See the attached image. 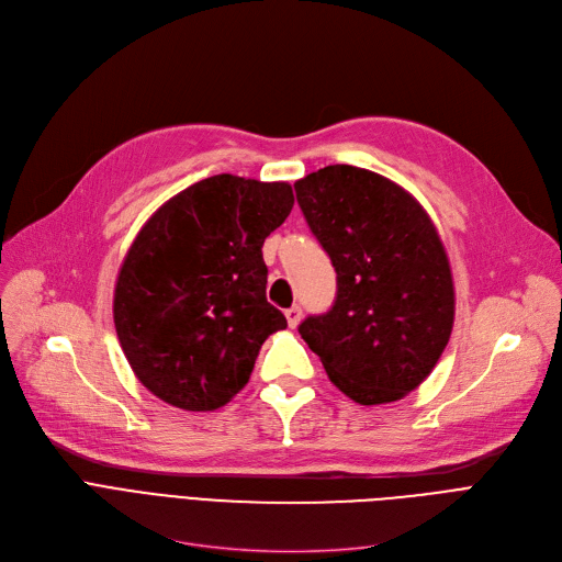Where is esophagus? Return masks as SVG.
I'll return each mask as SVG.
<instances>
[{"mask_svg": "<svg viewBox=\"0 0 562 562\" xmlns=\"http://www.w3.org/2000/svg\"><path fill=\"white\" fill-rule=\"evenodd\" d=\"M284 316H286L289 328H296L299 323H301V318H303V310H301L299 305H293V307H289V310L284 312Z\"/></svg>", "mask_w": 562, "mask_h": 562, "instance_id": "esophagus-1", "label": "esophagus"}]
</instances>
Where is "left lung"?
<instances>
[{"instance_id": "1", "label": "left lung", "mask_w": 562, "mask_h": 562, "mask_svg": "<svg viewBox=\"0 0 562 562\" xmlns=\"http://www.w3.org/2000/svg\"><path fill=\"white\" fill-rule=\"evenodd\" d=\"M337 271L335 305L299 333L328 378L360 405L417 390L445 352L456 316L449 257L424 206L358 166H326L293 184Z\"/></svg>"}]
</instances>
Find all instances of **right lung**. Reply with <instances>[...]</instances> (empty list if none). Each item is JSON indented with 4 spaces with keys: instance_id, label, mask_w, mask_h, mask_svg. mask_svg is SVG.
Returning a JSON list of instances; mask_svg holds the SVG:
<instances>
[{
    "instance_id": "obj_1",
    "label": "right lung",
    "mask_w": 562,
    "mask_h": 562,
    "mask_svg": "<svg viewBox=\"0 0 562 562\" xmlns=\"http://www.w3.org/2000/svg\"><path fill=\"white\" fill-rule=\"evenodd\" d=\"M293 206L286 182L214 175L164 202L117 273L113 323L157 398L210 412L239 394L284 314L266 301L263 239Z\"/></svg>"
}]
</instances>
